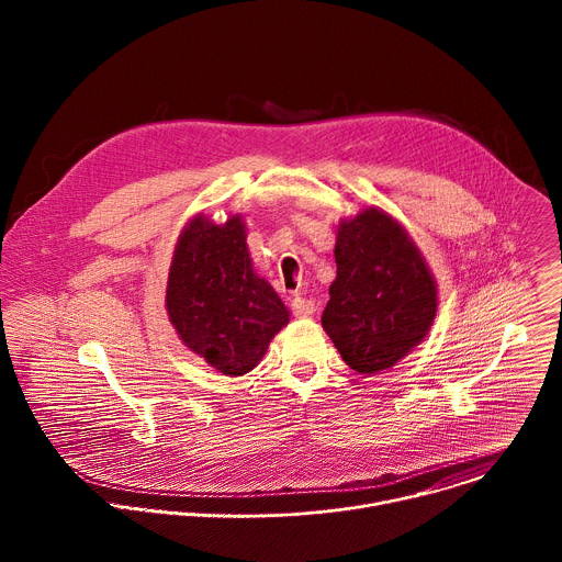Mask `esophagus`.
<instances>
[{
    "mask_svg": "<svg viewBox=\"0 0 562 562\" xmlns=\"http://www.w3.org/2000/svg\"><path fill=\"white\" fill-rule=\"evenodd\" d=\"M291 311H293L295 317H308V315L315 311V302L308 300V297L295 295V297L291 300Z\"/></svg>",
    "mask_w": 562,
    "mask_h": 562,
    "instance_id": "34e87169",
    "label": "esophagus"
}]
</instances>
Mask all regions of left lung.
Here are the masks:
<instances>
[{"label":"left lung","mask_w":562,"mask_h":562,"mask_svg":"<svg viewBox=\"0 0 562 562\" xmlns=\"http://www.w3.org/2000/svg\"><path fill=\"white\" fill-rule=\"evenodd\" d=\"M338 273L323 327L358 373H378L425 340L436 317V282L409 233L380 209L345 220Z\"/></svg>","instance_id":"obj_1"}]
</instances>
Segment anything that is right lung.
<instances>
[{"label":"right lung","mask_w":562,"mask_h":562,"mask_svg":"<svg viewBox=\"0 0 562 562\" xmlns=\"http://www.w3.org/2000/svg\"><path fill=\"white\" fill-rule=\"evenodd\" d=\"M167 311L182 342L224 375L256 369L289 323L273 286L254 273L239 215L189 222L169 271Z\"/></svg>","instance_id":"obj_1"}]
</instances>
